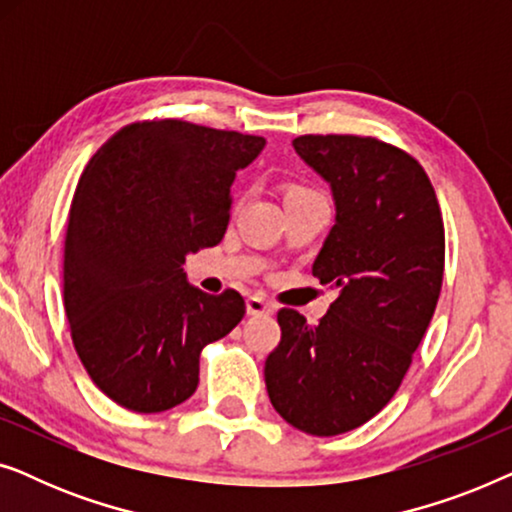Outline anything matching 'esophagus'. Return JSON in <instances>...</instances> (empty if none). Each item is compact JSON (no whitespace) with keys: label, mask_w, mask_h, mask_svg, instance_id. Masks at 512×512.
<instances>
[{"label":"esophagus","mask_w":512,"mask_h":512,"mask_svg":"<svg viewBox=\"0 0 512 512\" xmlns=\"http://www.w3.org/2000/svg\"><path fill=\"white\" fill-rule=\"evenodd\" d=\"M272 312L275 310H272V305L265 298H261V296L247 298V314H251V317H268V314H272Z\"/></svg>","instance_id":"obj_1"}]
</instances>
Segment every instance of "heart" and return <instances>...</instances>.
Here are the masks:
<instances>
[{
  "label": "heart",
  "mask_w": 512,
  "mask_h": 512,
  "mask_svg": "<svg viewBox=\"0 0 512 512\" xmlns=\"http://www.w3.org/2000/svg\"><path fill=\"white\" fill-rule=\"evenodd\" d=\"M296 193H312L310 188H305V186H293V188H289V193L286 195H296Z\"/></svg>",
  "instance_id": "heart-1"
}]
</instances>
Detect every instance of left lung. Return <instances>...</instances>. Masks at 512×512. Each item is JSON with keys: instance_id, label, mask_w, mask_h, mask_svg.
Returning a JSON list of instances; mask_svg holds the SVG:
<instances>
[{"instance_id": "1", "label": "left lung", "mask_w": 512, "mask_h": 512, "mask_svg": "<svg viewBox=\"0 0 512 512\" xmlns=\"http://www.w3.org/2000/svg\"><path fill=\"white\" fill-rule=\"evenodd\" d=\"M293 149L331 184L335 226L312 275L338 289L317 326L279 310L265 359L272 408L310 436L373 419L401 387L443 286L445 228L424 167L375 137L303 135Z\"/></svg>"}]
</instances>
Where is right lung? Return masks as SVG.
Returning <instances> with one entry per match:
<instances>
[{"instance_id": "add662e5", "label": "right lung", "mask_w": 512, "mask_h": 512, "mask_svg": "<svg viewBox=\"0 0 512 512\" xmlns=\"http://www.w3.org/2000/svg\"><path fill=\"white\" fill-rule=\"evenodd\" d=\"M265 139L177 118L125 125L90 158L65 240V312L102 394L163 412L198 389L200 352L244 317V298L186 282L188 254L221 242L230 186Z\"/></svg>"}]
</instances>
